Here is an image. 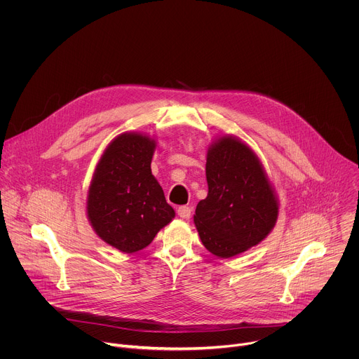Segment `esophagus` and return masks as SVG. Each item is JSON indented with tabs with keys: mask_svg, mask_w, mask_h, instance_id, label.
<instances>
[{
	"mask_svg": "<svg viewBox=\"0 0 359 359\" xmlns=\"http://www.w3.org/2000/svg\"><path fill=\"white\" fill-rule=\"evenodd\" d=\"M177 216H179L180 219L187 220V219L191 217V209H190L189 206H180V208L177 209Z\"/></svg>",
	"mask_w": 359,
	"mask_h": 359,
	"instance_id": "34e87169",
	"label": "esophagus"
}]
</instances>
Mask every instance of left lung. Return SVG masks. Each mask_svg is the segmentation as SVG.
Instances as JSON below:
<instances>
[{
	"label": "left lung",
	"instance_id": "left-lung-1",
	"mask_svg": "<svg viewBox=\"0 0 359 359\" xmlns=\"http://www.w3.org/2000/svg\"><path fill=\"white\" fill-rule=\"evenodd\" d=\"M208 197L193 216L203 245L230 259L263 241L278 219V198L263 163L241 139L224 135L208 149Z\"/></svg>",
	"mask_w": 359,
	"mask_h": 359
}]
</instances>
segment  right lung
I'll return each instance as SVG.
<instances>
[{"mask_svg":"<svg viewBox=\"0 0 359 359\" xmlns=\"http://www.w3.org/2000/svg\"><path fill=\"white\" fill-rule=\"evenodd\" d=\"M156 140L137 132L116 136L100 156L86 198L95 233L122 252H136L175 219L150 163Z\"/></svg>","mask_w":359,"mask_h":359,"instance_id":"1","label":"right lung"}]
</instances>
